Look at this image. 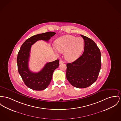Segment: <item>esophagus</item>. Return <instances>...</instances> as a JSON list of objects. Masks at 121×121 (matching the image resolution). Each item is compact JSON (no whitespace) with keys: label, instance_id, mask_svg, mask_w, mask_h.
Masks as SVG:
<instances>
[{"label":"esophagus","instance_id":"esophagus-1","mask_svg":"<svg viewBox=\"0 0 121 121\" xmlns=\"http://www.w3.org/2000/svg\"><path fill=\"white\" fill-rule=\"evenodd\" d=\"M64 63V61H63L62 60H60V64H63Z\"/></svg>","mask_w":121,"mask_h":121}]
</instances>
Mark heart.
<instances>
[{"instance_id":"obj_1","label":"heart","mask_w":121,"mask_h":121,"mask_svg":"<svg viewBox=\"0 0 121 121\" xmlns=\"http://www.w3.org/2000/svg\"><path fill=\"white\" fill-rule=\"evenodd\" d=\"M84 44L85 42L82 38L70 35L62 36L55 42L56 49L60 53H65V59L70 62L76 60L80 57Z\"/></svg>"}]
</instances>
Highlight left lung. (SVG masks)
<instances>
[{
    "label": "left lung",
    "mask_w": 121,
    "mask_h": 121,
    "mask_svg": "<svg viewBox=\"0 0 121 121\" xmlns=\"http://www.w3.org/2000/svg\"><path fill=\"white\" fill-rule=\"evenodd\" d=\"M85 42L84 52L74 62L66 64V77L73 86L86 88L98 78L101 67V53L95 43L81 35Z\"/></svg>",
    "instance_id": "obj_1"
}]
</instances>
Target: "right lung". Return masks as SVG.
Instances as JSON below:
<instances>
[{
	"label": "right lung",
	"instance_id": "right-lung-1",
	"mask_svg": "<svg viewBox=\"0 0 121 121\" xmlns=\"http://www.w3.org/2000/svg\"><path fill=\"white\" fill-rule=\"evenodd\" d=\"M56 33L48 32L34 35L25 41L17 57L18 70L25 85L35 90H43L49 84L54 71L59 65V60L47 63L38 73L31 72L28 67V62L31 46L39 40L48 42Z\"/></svg>",
	"mask_w": 121,
	"mask_h": 121
}]
</instances>
